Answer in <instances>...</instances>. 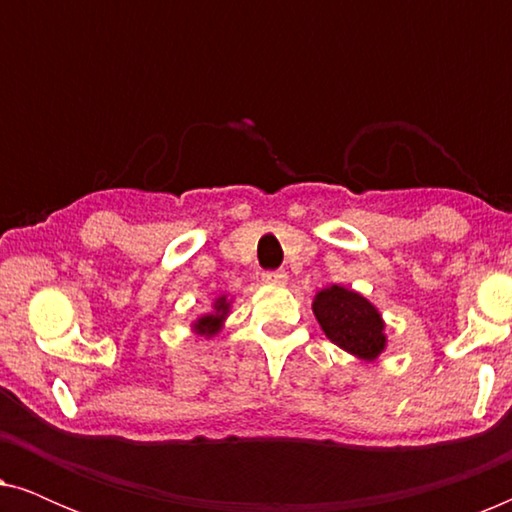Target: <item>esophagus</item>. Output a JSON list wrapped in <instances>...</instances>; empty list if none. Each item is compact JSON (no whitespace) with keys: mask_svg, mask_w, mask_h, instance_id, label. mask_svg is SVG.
I'll return each instance as SVG.
<instances>
[{"mask_svg":"<svg viewBox=\"0 0 512 512\" xmlns=\"http://www.w3.org/2000/svg\"><path fill=\"white\" fill-rule=\"evenodd\" d=\"M263 282L265 284H284L286 282V272L284 270H265L263 272Z\"/></svg>","mask_w":512,"mask_h":512,"instance_id":"1","label":"esophagus"}]
</instances>
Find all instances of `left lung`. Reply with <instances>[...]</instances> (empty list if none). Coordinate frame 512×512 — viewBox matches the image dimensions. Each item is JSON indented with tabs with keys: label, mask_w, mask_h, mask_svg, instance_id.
Instances as JSON below:
<instances>
[{
	"label": "left lung",
	"mask_w": 512,
	"mask_h": 512,
	"mask_svg": "<svg viewBox=\"0 0 512 512\" xmlns=\"http://www.w3.org/2000/svg\"><path fill=\"white\" fill-rule=\"evenodd\" d=\"M314 317L324 328L326 338L359 359L373 361L387 345L384 321L373 303L345 286H328L312 303Z\"/></svg>",
	"instance_id": "obj_1"
}]
</instances>
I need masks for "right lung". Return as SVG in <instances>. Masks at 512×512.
Instances as JSON below:
<instances>
[{
	"instance_id": "right-lung-1",
	"label": "right lung",
	"mask_w": 512,
	"mask_h": 512,
	"mask_svg": "<svg viewBox=\"0 0 512 512\" xmlns=\"http://www.w3.org/2000/svg\"><path fill=\"white\" fill-rule=\"evenodd\" d=\"M228 307H230V303H228L226 298H223V296L216 298L214 312H212V314H205V317H200V319L193 324V328H195V331H198L200 335H207V338H212V335H214L216 331H221L223 319L228 317Z\"/></svg>"
}]
</instances>
